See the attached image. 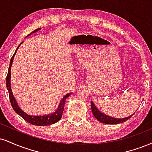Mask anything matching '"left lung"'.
<instances>
[{"label":"left lung","instance_id":"1","mask_svg":"<svg viewBox=\"0 0 152 152\" xmlns=\"http://www.w3.org/2000/svg\"><path fill=\"white\" fill-rule=\"evenodd\" d=\"M91 110H92V113L93 114H94V115L95 116V118H96L98 121L105 124H110V125H115V124L122 123V122L127 121V120H129V119L134 115L133 114L129 117H127V118L122 119H117L112 118V117H110L108 115H105L104 113L100 112V110H98L92 101H91Z\"/></svg>","mask_w":152,"mask_h":152}]
</instances>
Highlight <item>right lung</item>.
Listing matches in <instances>:
<instances>
[{"instance_id": "obj_1", "label": "right lung", "mask_w": 152, "mask_h": 152, "mask_svg": "<svg viewBox=\"0 0 152 152\" xmlns=\"http://www.w3.org/2000/svg\"><path fill=\"white\" fill-rule=\"evenodd\" d=\"M41 28L37 29V30H34L32 33L36 32L37 31L39 30ZM32 33L29 34L27 36L30 35ZM20 45L18 46L17 49L19 48ZM17 49L15 50V54L12 56L11 59H10V65H9V68H8V74H7V76H6V87H7V89H8V91L9 98H10V103H11L12 108H13L15 112L17 113V114L19 115L20 116L22 117V118H23L24 120H25V121L29 122V123L32 124V125H37V126H47V125H52V124L55 123V122H58V120L61 119V116H62V113H63V111H64V108L65 100L69 96H70L71 93L70 94H67L66 95H65V96L63 97V98H62L61 102H60V104H59V105H58L57 110H56L54 113H52V114L48 115H44V116H42V115L30 116V115H29L26 114L25 112H23V111L20 108L19 106L18 105L17 102H16L15 99L14 98L13 95H12L11 88H10V68H11L12 60H13L15 54L16 52H17Z\"/></svg>"}]
</instances>
